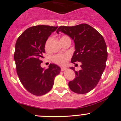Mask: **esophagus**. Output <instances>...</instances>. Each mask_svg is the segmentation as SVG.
I'll return each instance as SVG.
<instances>
[{
  "label": "esophagus",
  "mask_w": 121,
  "mask_h": 121,
  "mask_svg": "<svg viewBox=\"0 0 121 121\" xmlns=\"http://www.w3.org/2000/svg\"><path fill=\"white\" fill-rule=\"evenodd\" d=\"M66 69H67V68H61V71H64L65 70H66Z\"/></svg>",
  "instance_id": "esophagus-1"
}]
</instances>
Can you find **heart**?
I'll use <instances>...</instances> for the list:
<instances>
[{
  "instance_id": "1",
  "label": "heart",
  "mask_w": 121,
  "mask_h": 121,
  "mask_svg": "<svg viewBox=\"0 0 121 121\" xmlns=\"http://www.w3.org/2000/svg\"><path fill=\"white\" fill-rule=\"evenodd\" d=\"M67 36H63V37H65ZM70 54L69 53H65V54H57L54 55L52 57V60L53 62L58 65L63 66L65 65L67 63L68 60L70 58Z\"/></svg>"
}]
</instances>
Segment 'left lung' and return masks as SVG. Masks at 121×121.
<instances>
[{
	"label": "left lung",
	"instance_id": "8db88e82",
	"mask_svg": "<svg viewBox=\"0 0 121 121\" xmlns=\"http://www.w3.org/2000/svg\"><path fill=\"white\" fill-rule=\"evenodd\" d=\"M68 35L75 42V51L71 63H82L80 71L68 83L69 89L78 94H85L93 89L99 83L106 66L107 46L102 35L87 24L72 26H60L57 30Z\"/></svg>",
	"mask_w": 121,
	"mask_h": 121
}]
</instances>
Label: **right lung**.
<instances>
[{"instance_id": "add662e5", "label": "right lung", "mask_w": 121, "mask_h": 121, "mask_svg": "<svg viewBox=\"0 0 121 121\" xmlns=\"http://www.w3.org/2000/svg\"><path fill=\"white\" fill-rule=\"evenodd\" d=\"M58 26L39 25L26 29L17 39L14 54L16 71L20 82L29 92L42 96L52 89L54 78L60 72L57 65L48 69L40 67L45 53L46 42Z\"/></svg>"}]
</instances>
